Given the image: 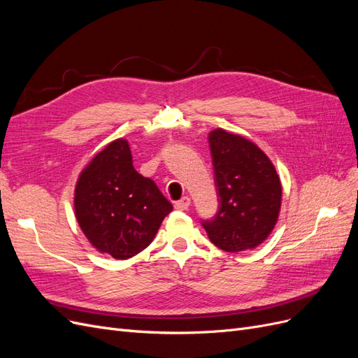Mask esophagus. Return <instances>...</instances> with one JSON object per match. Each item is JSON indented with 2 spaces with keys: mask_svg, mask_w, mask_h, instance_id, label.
<instances>
[{
  "mask_svg": "<svg viewBox=\"0 0 358 358\" xmlns=\"http://www.w3.org/2000/svg\"><path fill=\"white\" fill-rule=\"evenodd\" d=\"M191 206V200L189 197H182L179 201L175 203V208L179 209V210H187Z\"/></svg>",
  "mask_w": 358,
  "mask_h": 358,
  "instance_id": "1",
  "label": "esophagus"
}]
</instances>
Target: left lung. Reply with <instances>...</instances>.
<instances>
[{
  "instance_id": "1",
  "label": "left lung",
  "mask_w": 358,
  "mask_h": 358,
  "mask_svg": "<svg viewBox=\"0 0 358 358\" xmlns=\"http://www.w3.org/2000/svg\"><path fill=\"white\" fill-rule=\"evenodd\" d=\"M220 210L203 227L227 252L262 245L272 233L282 204V183L270 158L254 142L216 128L209 133Z\"/></svg>"
}]
</instances>
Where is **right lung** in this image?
<instances>
[{"label":"right lung","instance_id":"add662e5","mask_svg":"<svg viewBox=\"0 0 358 358\" xmlns=\"http://www.w3.org/2000/svg\"><path fill=\"white\" fill-rule=\"evenodd\" d=\"M171 210L155 182L136 171L125 138L100 150L76 182L74 215L80 230L96 251L116 259L148 248Z\"/></svg>","mask_w":358,"mask_h":358}]
</instances>
